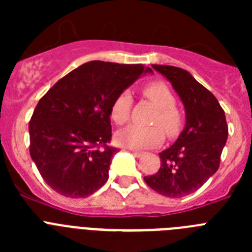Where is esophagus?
I'll return each mask as SVG.
<instances>
[{"mask_svg": "<svg viewBox=\"0 0 252 252\" xmlns=\"http://www.w3.org/2000/svg\"><path fill=\"white\" fill-rule=\"evenodd\" d=\"M131 153L133 154V155H135V157L136 158H141V157H144V151H139V150H133V149H131Z\"/></svg>", "mask_w": 252, "mask_h": 252, "instance_id": "obj_1", "label": "esophagus"}]
</instances>
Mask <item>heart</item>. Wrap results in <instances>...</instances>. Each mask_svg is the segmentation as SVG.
Instances as JSON below:
<instances>
[{
    "label": "heart",
    "mask_w": 252,
    "mask_h": 252,
    "mask_svg": "<svg viewBox=\"0 0 252 252\" xmlns=\"http://www.w3.org/2000/svg\"><path fill=\"white\" fill-rule=\"evenodd\" d=\"M142 95L158 108L154 115L153 124L158 126H139L130 125L117 133V141L131 149H150L160 145L164 140V132L174 137L183 126V116L175 107L177 99L174 93L162 82H150L141 90ZM132 108V97L128 92L120 93L111 104L110 116L116 125L126 124L130 119ZM160 127L159 128L158 126ZM164 131H162V130Z\"/></svg>",
    "instance_id": "1"
}]
</instances>
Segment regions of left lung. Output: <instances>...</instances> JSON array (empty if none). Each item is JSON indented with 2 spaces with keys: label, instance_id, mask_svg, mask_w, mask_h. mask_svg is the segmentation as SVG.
I'll list each match as a JSON object with an SVG mask.
<instances>
[{
  "label": "left lung",
  "instance_id": "obj_1",
  "mask_svg": "<svg viewBox=\"0 0 252 252\" xmlns=\"http://www.w3.org/2000/svg\"><path fill=\"white\" fill-rule=\"evenodd\" d=\"M153 68L166 77L179 94L187 124L177 141L159 154L158 173L144 180L159 194L180 198L195 192L218 170L228 126L217 98L190 73L171 65L153 64Z\"/></svg>",
  "mask_w": 252,
  "mask_h": 252
}]
</instances>
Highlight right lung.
I'll list each match as a JSON object with an SVG mask.
<instances>
[{
	"label": "right lung",
	"instance_id": "1",
	"mask_svg": "<svg viewBox=\"0 0 252 252\" xmlns=\"http://www.w3.org/2000/svg\"><path fill=\"white\" fill-rule=\"evenodd\" d=\"M142 64L93 60L63 77L40 98L29 124L30 155L45 183L64 197L84 198L108 179L117 149L110 110L144 73Z\"/></svg>",
	"mask_w": 252,
	"mask_h": 252
}]
</instances>
